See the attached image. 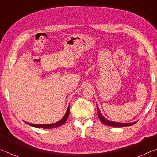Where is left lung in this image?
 Masks as SVG:
<instances>
[{"instance_id": "left-lung-1", "label": "left lung", "mask_w": 157, "mask_h": 157, "mask_svg": "<svg viewBox=\"0 0 157 157\" xmlns=\"http://www.w3.org/2000/svg\"><path fill=\"white\" fill-rule=\"evenodd\" d=\"M97 112H98V118H99L100 121L102 122L103 124H106L107 126H111V127H127V126H131L134 124L136 123V121L133 122V123H117V122H114V121H111L108 120L105 118V117L103 116L102 113L100 112V110L98 106L97 105Z\"/></svg>"}]
</instances>
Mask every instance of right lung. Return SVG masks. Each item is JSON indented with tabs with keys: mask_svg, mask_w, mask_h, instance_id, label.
<instances>
[{
	"mask_svg": "<svg viewBox=\"0 0 157 157\" xmlns=\"http://www.w3.org/2000/svg\"><path fill=\"white\" fill-rule=\"evenodd\" d=\"M69 111H70V109H69V105L68 107L67 110H66V112L65 113V115L63 116V118L61 119L60 121H57V123H52V124H33V123H27V122H25L26 124H29L32 127H37V128H43V129H52V128H55V127H58L62 124H64L65 122L67 121V119L68 118L69 116Z\"/></svg>",
	"mask_w": 157,
	"mask_h": 157,
	"instance_id": "1",
	"label": "right lung"
}]
</instances>
